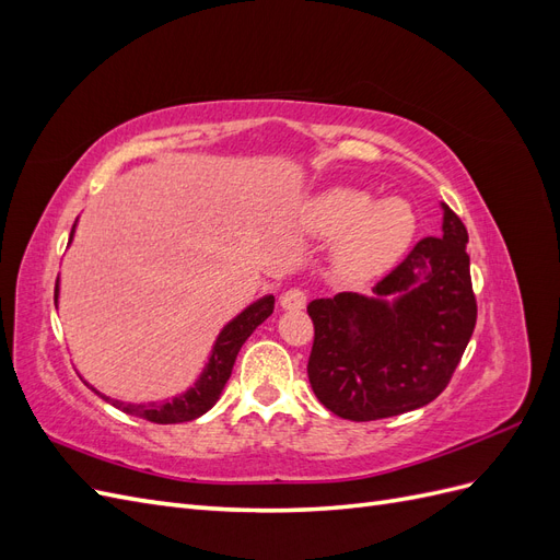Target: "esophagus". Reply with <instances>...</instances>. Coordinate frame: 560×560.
<instances>
[{"mask_svg":"<svg viewBox=\"0 0 560 560\" xmlns=\"http://www.w3.org/2000/svg\"><path fill=\"white\" fill-rule=\"evenodd\" d=\"M306 301H308L306 292L299 290V287H294V290H287L280 296V306L284 311H301V308H306Z\"/></svg>","mask_w":560,"mask_h":560,"instance_id":"esophagus-1","label":"esophagus"}]
</instances>
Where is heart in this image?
I'll return each instance as SVG.
<instances>
[{"label":"heart","mask_w":560,"mask_h":560,"mask_svg":"<svg viewBox=\"0 0 560 560\" xmlns=\"http://www.w3.org/2000/svg\"><path fill=\"white\" fill-rule=\"evenodd\" d=\"M319 238H336L334 264L346 278H374L409 249L418 217L409 200H374L369 191L334 186L322 191L308 212Z\"/></svg>","instance_id":"1"}]
</instances>
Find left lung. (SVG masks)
I'll return each mask as SVG.
<instances>
[{
  "label": "left lung",
  "mask_w": 560,
  "mask_h": 560,
  "mask_svg": "<svg viewBox=\"0 0 560 560\" xmlns=\"http://www.w3.org/2000/svg\"><path fill=\"white\" fill-rule=\"evenodd\" d=\"M442 235L416 243L374 296L315 299L308 378L315 397L346 420L420 409L444 393L477 325L467 229L442 202Z\"/></svg>",
  "instance_id": "obj_1"
}]
</instances>
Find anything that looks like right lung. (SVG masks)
<instances>
[{
    "instance_id": "add662e5",
    "label": "right lung",
    "mask_w": 560,
    "mask_h": 560,
    "mask_svg": "<svg viewBox=\"0 0 560 560\" xmlns=\"http://www.w3.org/2000/svg\"><path fill=\"white\" fill-rule=\"evenodd\" d=\"M74 229H77V222L70 233V243L74 238ZM58 294H60V280H56V308H58ZM273 306H276V296L266 294L254 303H249V306L241 315H235L229 325L219 331L210 358H208V364L202 366L198 381L189 389H186V393H182L173 399L132 404V401L112 399V397L100 393V389H95L93 385H89L86 381L83 383H86L97 397H103L105 401L116 406V409H121L124 413H130L135 418L159 422V425H173V422L196 420L202 413H208L217 404L219 395H222V389L231 376L235 358H238L243 343L252 336V331L257 329L270 313H273Z\"/></svg>"
}]
</instances>
